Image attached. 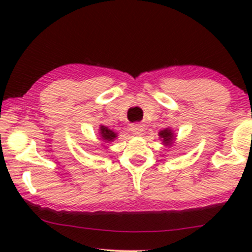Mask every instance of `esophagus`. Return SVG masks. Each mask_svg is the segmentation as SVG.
<instances>
[{
	"label": "esophagus",
	"instance_id": "34e87169",
	"mask_svg": "<svg viewBox=\"0 0 252 252\" xmlns=\"http://www.w3.org/2000/svg\"><path fill=\"white\" fill-rule=\"evenodd\" d=\"M131 131L134 135H141V132L143 131V129L140 124H134V126H131Z\"/></svg>",
	"mask_w": 252,
	"mask_h": 252
}]
</instances>
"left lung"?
<instances>
[{"label":"left lung","instance_id":"obj_1","mask_svg":"<svg viewBox=\"0 0 252 252\" xmlns=\"http://www.w3.org/2000/svg\"><path fill=\"white\" fill-rule=\"evenodd\" d=\"M158 135H160L161 138H163V142L164 143H170V142H172L173 135H172V131H170V130L164 129L163 131H161Z\"/></svg>","mask_w":252,"mask_h":252}]
</instances>
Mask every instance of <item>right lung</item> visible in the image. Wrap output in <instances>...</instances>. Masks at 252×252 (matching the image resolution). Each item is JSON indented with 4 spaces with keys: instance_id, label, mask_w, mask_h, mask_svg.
<instances>
[{
    "instance_id": "add662e5",
    "label": "right lung",
    "mask_w": 252,
    "mask_h": 252,
    "mask_svg": "<svg viewBox=\"0 0 252 252\" xmlns=\"http://www.w3.org/2000/svg\"><path fill=\"white\" fill-rule=\"evenodd\" d=\"M100 135H102V138L105 141H112L114 138H116L117 136L112 130L106 128V126H100Z\"/></svg>"
}]
</instances>
